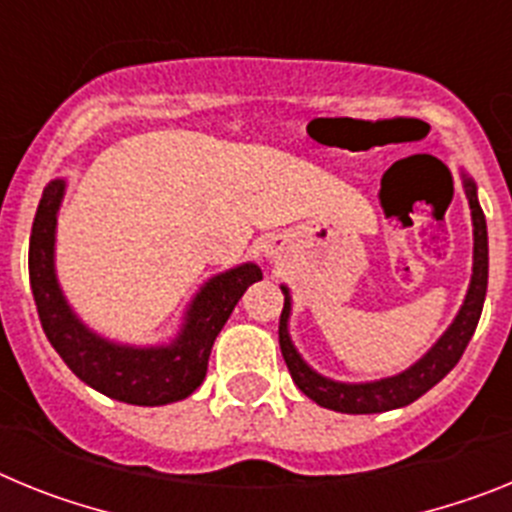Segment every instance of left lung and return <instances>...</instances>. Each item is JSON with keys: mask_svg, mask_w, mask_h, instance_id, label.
Returning <instances> with one entry per match:
<instances>
[{"mask_svg": "<svg viewBox=\"0 0 512 512\" xmlns=\"http://www.w3.org/2000/svg\"><path fill=\"white\" fill-rule=\"evenodd\" d=\"M464 192H467L469 210H472V225H474V266H472V282L467 289V300L461 305L459 315L449 330L436 341V346L428 351L420 361H415L410 369H405L397 377L379 379V382L366 384H346L333 382V379L320 377L318 372H312L310 366L302 361L297 354V348L289 341V310H292V300H289V289L282 287L284 292V310L279 318V346H282V356L287 361V369L295 379V384L310 397L312 402H318L320 408L338 410V413L348 415H366V413H387V410L405 408L420 395L431 390L433 384L441 382L446 374L459 364L461 354L467 343L472 341L474 328L482 315V305H485L487 292V223L485 212L477 202V187L464 174Z\"/></svg>", "mask_w": 512, "mask_h": 512, "instance_id": "obj_1", "label": "left lung"}]
</instances>
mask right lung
Instances as JSON below:
<instances>
[{"mask_svg":"<svg viewBox=\"0 0 512 512\" xmlns=\"http://www.w3.org/2000/svg\"><path fill=\"white\" fill-rule=\"evenodd\" d=\"M63 189V179H53L43 189L30 233V287L45 336L81 382L112 400L146 408L184 400L205 379L217 333L243 292L259 282L261 269L243 264L212 277L189 305L182 333L171 346L133 348L107 341L76 318L58 287L53 246Z\"/></svg>","mask_w":512,"mask_h":512,"instance_id":"1","label":"right lung"}]
</instances>
